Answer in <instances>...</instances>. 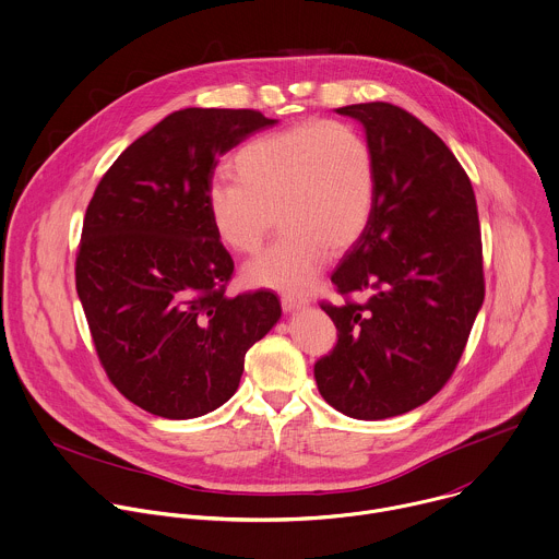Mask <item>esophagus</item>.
<instances>
[{"mask_svg":"<svg viewBox=\"0 0 559 559\" xmlns=\"http://www.w3.org/2000/svg\"><path fill=\"white\" fill-rule=\"evenodd\" d=\"M306 304H308V299H304V297H295V295H284V297H282V308H284V312L299 310V308H304Z\"/></svg>","mask_w":559,"mask_h":559,"instance_id":"34e87169","label":"esophagus"}]
</instances>
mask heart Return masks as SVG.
Masks as SVG:
<instances>
[{"label":"heart","mask_w":559,"mask_h":559,"mask_svg":"<svg viewBox=\"0 0 559 559\" xmlns=\"http://www.w3.org/2000/svg\"><path fill=\"white\" fill-rule=\"evenodd\" d=\"M236 181L207 190L210 223L225 247L255 253L273 227L282 238L245 266L253 286L304 290L330 255L365 231L376 197L367 142L343 122H301L249 142L234 159Z\"/></svg>","instance_id":"1"}]
</instances>
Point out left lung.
I'll list each match as a JSON object with an SVG mask.
<instances>
[{"mask_svg":"<svg viewBox=\"0 0 559 559\" xmlns=\"http://www.w3.org/2000/svg\"><path fill=\"white\" fill-rule=\"evenodd\" d=\"M362 124L376 170L371 218L332 273L343 306L321 304L338 330L317 360L323 400L356 419L428 402L452 376L483 306L476 199L450 148L389 103L336 109Z\"/></svg>","mask_w":559,"mask_h":559,"instance_id":"left-lung-1","label":"left lung"}]
</instances>
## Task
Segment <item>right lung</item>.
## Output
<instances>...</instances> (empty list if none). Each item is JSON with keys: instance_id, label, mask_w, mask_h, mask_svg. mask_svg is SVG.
<instances>
[{"instance_id": "add662e5", "label": "right lung", "mask_w": 559, "mask_h": 559, "mask_svg": "<svg viewBox=\"0 0 559 559\" xmlns=\"http://www.w3.org/2000/svg\"><path fill=\"white\" fill-rule=\"evenodd\" d=\"M273 124L251 109L175 111L114 162L87 207L76 290L109 380L153 415L223 406L282 317L271 290L225 295L234 260L207 214L216 159Z\"/></svg>"}]
</instances>
